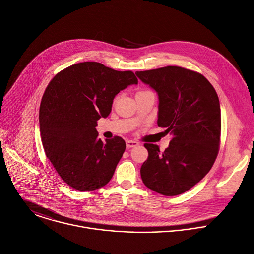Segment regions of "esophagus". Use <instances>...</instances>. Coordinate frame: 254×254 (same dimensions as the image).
<instances>
[{
    "label": "esophagus",
    "mask_w": 254,
    "mask_h": 254,
    "mask_svg": "<svg viewBox=\"0 0 254 254\" xmlns=\"http://www.w3.org/2000/svg\"><path fill=\"white\" fill-rule=\"evenodd\" d=\"M138 145H139V143L136 142V141H132V140H127L126 141V147L127 148H133V147H136Z\"/></svg>",
    "instance_id": "obj_1"
}]
</instances>
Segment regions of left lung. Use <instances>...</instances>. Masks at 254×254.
<instances>
[{"label": "left lung", "mask_w": 254, "mask_h": 254, "mask_svg": "<svg viewBox=\"0 0 254 254\" xmlns=\"http://www.w3.org/2000/svg\"><path fill=\"white\" fill-rule=\"evenodd\" d=\"M136 75L157 93V124L172 136L164 152L155 144H144L149 155L140 169L142 181L162 195H179L203 178L217 157L221 131L218 96L204 76L181 67Z\"/></svg>", "instance_id": "8db88e82"}]
</instances>
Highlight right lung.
I'll use <instances>...</instances> for the list:
<instances>
[{
	"label": "right lung",
	"mask_w": 254,
	"mask_h": 254,
	"mask_svg": "<svg viewBox=\"0 0 254 254\" xmlns=\"http://www.w3.org/2000/svg\"><path fill=\"white\" fill-rule=\"evenodd\" d=\"M138 80L131 71H116L98 62L72 65L48 85L39 122L45 153L72 188L92 191L112 178L126 144L121 137L102 141L97 121L106 118L115 96Z\"/></svg>",
	"instance_id": "right-lung-1"
}]
</instances>
